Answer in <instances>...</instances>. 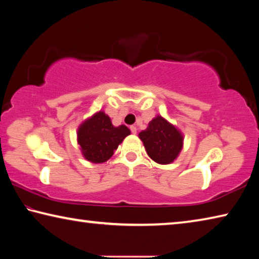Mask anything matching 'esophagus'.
<instances>
[{
    "label": "esophagus",
    "instance_id": "1",
    "mask_svg": "<svg viewBox=\"0 0 259 259\" xmlns=\"http://www.w3.org/2000/svg\"><path fill=\"white\" fill-rule=\"evenodd\" d=\"M130 130H131V133H133L134 135L137 134V128H136L135 125H131V126H130Z\"/></svg>",
    "mask_w": 259,
    "mask_h": 259
}]
</instances>
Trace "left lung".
Returning a JSON list of instances; mask_svg holds the SVG:
<instances>
[{"label":"left lung","instance_id":"1","mask_svg":"<svg viewBox=\"0 0 259 259\" xmlns=\"http://www.w3.org/2000/svg\"><path fill=\"white\" fill-rule=\"evenodd\" d=\"M148 156L160 164H169L178 156L183 148V135L171 123L157 115L146 130L139 133Z\"/></svg>","mask_w":259,"mask_h":259}]
</instances>
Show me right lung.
Here are the masks:
<instances>
[{"mask_svg":"<svg viewBox=\"0 0 259 259\" xmlns=\"http://www.w3.org/2000/svg\"><path fill=\"white\" fill-rule=\"evenodd\" d=\"M130 130L125 125L114 126L104 112L96 113L77 130V143L83 156L94 163H103L114 154Z\"/></svg>","mask_w":259,"mask_h":259,"instance_id":"1","label":"right lung"}]
</instances>
